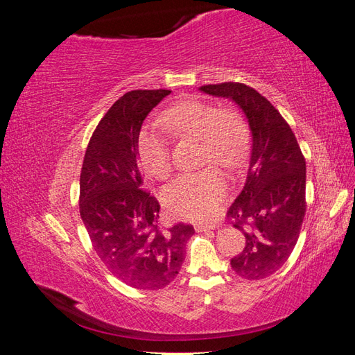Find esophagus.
<instances>
[{"label":"esophagus","instance_id":"obj_1","mask_svg":"<svg viewBox=\"0 0 355 355\" xmlns=\"http://www.w3.org/2000/svg\"><path fill=\"white\" fill-rule=\"evenodd\" d=\"M214 228L213 223H197L196 225V231L197 232H202V231H210Z\"/></svg>","mask_w":355,"mask_h":355}]
</instances>
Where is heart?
Here are the masks:
<instances>
[{
    "mask_svg": "<svg viewBox=\"0 0 355 355\" xmlns=\"http://www.w3.org/2000/svg\"><path fill=\"white\" fill-rule=\"evenodd\" d=\"M164 121L180 136L201 141V163H216L228 170L239 168L249 153V130L239 114L220 111L202 101H184L164 112ZM139 155L149 175L166 180L171 175V157L166 137L144 133L139 137ZM227 191L222 171L209 166L196 173L179 176L164 191V202L176 218L202 220L216 211Z\"/></svg>",
    "mask_w": 355,
    "mask_h": 355,
    "instance_id": "obj_1",
    "label": "heart"
}]
</instances>
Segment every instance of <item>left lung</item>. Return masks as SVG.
<instances>
[{
  "label": "left lung",
  "instance_id": "left-lung-1",
  "mask_svg": "<svg viewBox=\"0 0 355 355\" xmlns=\"http://www.w3.org/2000/svg\"><path fill=\"white\" fill-rule=\"evenodd\" d=\"M201 92L232 99L253 137L244 187L227 211L245 245L231 259L247 280H262L286 263L297 243L306 210V164L292 128L261 93L243 83L201 85Z\"/></svg>",
  "mask_w": 355,
  "mask_h": 355
}]
</instances>
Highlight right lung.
Segmentation results:
<instances>
[{"label":"right lung","instance_id":"add662e5","mask_svg":"<svg viewBox=\"0 0 355 355\" xmlns=\"http://www.w3.org/2000/svg\"><path fill=\"white\" fill-rule=\"evenodd\" d=\"M171 90H133L103 115L90 137L80 176V214L105 266L135 288L158 290L175 280L194 227L159 223V202L144 188L139 133Z\"/></svg>","mask_w":355,"mask_h":355}]
</instances>
